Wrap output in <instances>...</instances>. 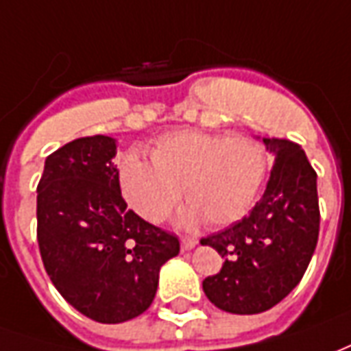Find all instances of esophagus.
Segmentation results:
<instances>
[{"label": "esophagus", "mask_w": 351, "mask_h": 351, "mask_svg": "<svg viewBox=\"0 0 351 351\" xmlns=\"http://www.w3.org/2000/svg\"><path fill=\"white\" fill-rule=\"evenodd\" d=\"M195 245H197V241H195L193 237H182V239H180V247H182V251H192Z\"/></svg>", "instance_id": "obj_1"}]
</instances>
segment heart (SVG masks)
Returning <instances> with one entry per match:
<instances>
[{
  "label": "heart",
  "instance_id": "1",
  "mask_svg": "<svg viewBox=\"0 0 351 351\" xmlns=\"http://www.w3.org/2000/svg\"><path fill=\"white\" fill-rule=\"evenodd\" d=\"M150 159L127 152L117 165L123 197L150 222L167 217L184 192V224L230 226L252 209L268 169L264 148L249 136L192 129L159 136Z\"/></svg>",
  "mask_w": 351,
  "mask_h": 351
}]
</instances>
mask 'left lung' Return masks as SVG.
I'll use <instances>...</instances> for the list:
<instances>
[{
    "label": "left lung",
    "mask_w": 351,
    "mask_h": 351,
    "mask_svg": "<svg viewBox=\"0 0 351 351\" xmlns=\"http://www.w3.org/2000/svg\"><path fill=\"white\" fill-rule=\"evenodd\" d=\"M276 156L266 192L232 226L203 237L224 258L203 291L217 308L251 315L266 312L295 289L319 237L317 175L304 150L291 141L262 138Z\"/></svg>",
    "instance_id": "obj_1"
}]
</instances>
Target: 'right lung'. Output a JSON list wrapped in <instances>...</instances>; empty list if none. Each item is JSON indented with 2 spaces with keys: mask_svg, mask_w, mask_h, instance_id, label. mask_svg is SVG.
I'll return each mask as SVG.
<instances>
[{
  "mask_svg": "<svg viewBox=\"0 0 351 351\" xmlns=\"http://www.w3.org/2000/svg\"><path fill=\"white\" fill-rule=\"evenodd\" d=\"M116 141L95 134L45 159L38 184V243L47 276L68 304L99 323L144 313L178 237L127 209Z\"/></svg>",
  "mask_w": 351,
  "mask_h": 351,
  "instance_id": "add662e5",
  "label": "right lung"
}]
</instances>
